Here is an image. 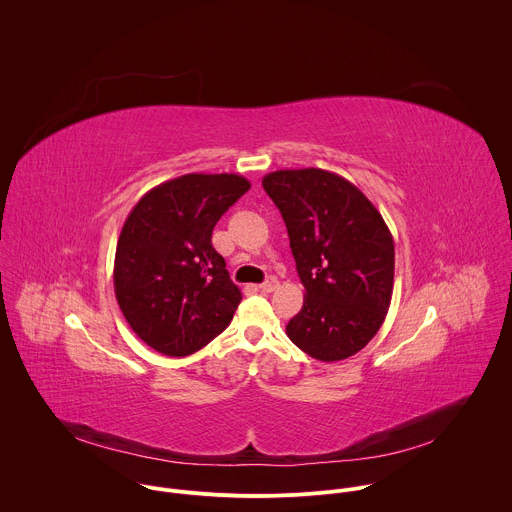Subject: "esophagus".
<instances>
[{
	"mask_svg": "<svg viewBox=\"0 0 512 512\" xmlns=\"http://www.w3.org/2000/svg\"><path fill=\"white\" fill-rule=\"evenodd\" d=\"M262 292H274L276 288H278V280L274 278V276H270L266 282H262L260 286H258Z\"/></svg>",
	"mask_w": 512,
	"mask_h": 512,
	"instance_id": "1",
	"label": "esophagus"
}]
</instances>
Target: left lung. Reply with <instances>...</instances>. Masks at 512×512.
Instances as JSON below:
<instances>
[{
  "label": "left lung",
  "mask_w": 512,
  "mask_h": 512,
  "mask_svg": "<svg viewBox=\"0 0 512 512\" xmlns=\"http://www.w3.org/2000/svg\"><path fill=\"white\" fill-rule=\"evenodd\" d=\"M288 228L302 310L286 334L320 361H340L379 332L393 294V236L367 196L322 169L276 171L262 178Z\"/></svg>",
  "instance_id": "1"
}]
</instances>
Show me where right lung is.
Masks as SVG:
<instances>
[{
    "label": "right lung",
    "mask_w": 512,
    "mask_h": 512,
    "mask_svg": "<svg viewBox=\"0 0 512 512\" xmlns=\"http://www.w3.org/2000/svg\"><path fill=\"white\" fill-rule=\"evenodd\" d=\"M246 190L240 174L192 172L151 188L127 216L115 296L133 332L163 355H190L228 328L242 294L212 230Z\"/></svg>",
    "instance_id": "1"
}]
</instances>
